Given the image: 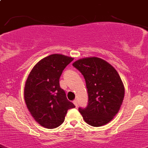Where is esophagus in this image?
Listing matches in <instances>:
<instances>
[{"label": "esophagus", "mask_w": 148, "mask_h": 148, "mask_svg": "<svg viewBox=\"0 0 148 148\" xmlns=\"http://www.w3.org/2000/svg\"><path fill=\"white\" fill-rule=\"evenodd\" d=\"M73 104L75 105V106L76 108H77V101L76 100H73Z\"/></svg>", "instance_id": "1"}]
</instances>
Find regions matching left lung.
I'll return each instance as SVG.
<instances>
[{
    "mask_svg": "<svg viewBox=\"0 0 148 148\" xmlns=\"http://www.w3.org/2000/svg\"><path fill=\"white\" fill-rule=\"evenodd\" d=\"M73 65L84 76L88 89V106L78 109L83 120L93 127L108 124L124 99L125 88L119 74L110 64L97 57L81 58Z\"/></svg>",
    "mask_w": 148,
    "mask_h": 148,
    "instance_id": "1",
    "label": "left lung"
}]
</instances>
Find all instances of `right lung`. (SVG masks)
<instances>
[{
    "mask_svg": "<svg viewBox=\"0 0 148 148\" xmlns=\"http://www.w3.org/2000/svg\"><path fill=\"white\" fill-rule=\"evenodd\" d=\"M73 60L61 54L40 60L29 73L24 87V99L29 112L38 124L48 129L60 126L74 104L67 99L59 79L65 67Z\"/></svg>",
    "mask_w": 148,
    "mask_h": 148,
    "instance_id": "right-lung-1",
    "label": "right lung"
}]
</instances>
